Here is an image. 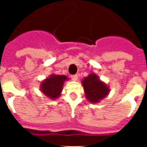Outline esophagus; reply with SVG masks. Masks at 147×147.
<instances>
[{
    "label": "esophagus",
    "instance_id": "34e87169",
    "mask_svg": "<svg viewBox=\"0 0 147 147\" xmlns=\"http://www.w3.org/2000/svg\"><path fill=\"white\" fill-rule=\"evenodd\" d=\"M71 78L72 81L76 82V81L78 80V76H77V75H73V76H71Z\"/></svg>",
    "mask_w": 147,
    "mask_h": 147
}]
</instances>
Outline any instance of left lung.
Instances as JSON below:
<instances>
[{
    "instance_id": "left-lung-1",
    "label": "left lung",
    "mask_w": 147,
    "mask_h": 147,
    "mask_svg": "<svg viewBox=\"0 0 147 147\" xmlns=\"http://www.w3.org/2000/svg\"><path fill=\"white\" fill-rule=\"evenodd\" d=\"M85 98L91 103H98L110 93L109 86L95 73L89 74L82 81Z\"/></svg>"
}]
</instances>
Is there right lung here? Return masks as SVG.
Listing matches in <instances>:
<instances>
[{"mask_svg":"<svg viewBox=\"0 0 147 147\" xmlns=\"http://www.w3.org/2000/svg\"><path fill=\"white\" fill-rule=\"evenodd\" d=\"M68 80L69 78L64 75L52 74L40 82V90L46 96L52 100H55L61 95L64 83Z\"/></svg>","mask_w":147,"mask_h":147,"instance_id":"obj_1","label":"right lung"}]
</instances>
